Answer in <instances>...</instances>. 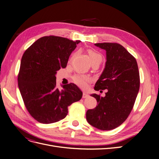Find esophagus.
Wrapping results in <instances>:
<instances>
[{
    "mask_svg": "<svg viewBox=\"0 0 159 159\" xmlns=\"http://www.w3.org/2000/svg\"><path fill=\"white\" fill-rule=\"evenodd\" d=\"M88 97H89V95L86 92H83V94H82V98H87Z\"/></svg>",
    "mask_w": 159,
    "mask_h": 159,
    "instance_id": "obj_1",
    "label": "esophagus"
}]
</instances>
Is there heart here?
I'll return each mask as SVG.
<instances>
[{
	"label": "heart",
	"instance_id": "b5f03b06",
	"mask_svg": "<svg viewBox=\"0 0 159 159\" xmlns=\"http://www.w3.org/2000/svg\"><path fill=\"white\" fill-rule=\"evenodd\" d=\"M88 54L91 63H98L100 64L101 62L102 57L101 55L93 49H88ZM89 80V78L86 76L77 75L74 77V81L77 84L82 87H86V82Z\"/></svg>",
	"mask_w": 159,
	"mask_h": 159
}]
</instances>
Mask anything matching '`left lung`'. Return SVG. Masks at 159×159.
I'll use <instances>...</instances> for the list:
<instances>
[{
	"label": "left lung",
	"mask_w": 159,
	"mask_h": 159,
	"mask_svg": "<svg viewBox=\"0 0 159 159\" xmlns=\"http://www.w3.org/2000/svg\"><path fill=\"white\" fill-rule=\"evenodd\" d=\"M106 51L104 70L94 89H107L105 97L93 93L98 102L93 109L86 112L87 121L93 127L110 130L126 120L132 110L140 88V75L135 58L120 44L95 43Z\"/></svg>",
	"instance_id": "obj_1"
}]
</instances>
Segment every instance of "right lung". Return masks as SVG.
I'll return each mask as SVG.
<instances>
[{
    "mask_svg": "<svg viewBox=\"0 0 159 159\" xmlns=\"http://www.w3.org/2000/svg\"><path fill=\"white\" fill-rule=\"evenodd\" d=\"M80 42L59 36H44L24 52L18 86L25 107L38 121L49 124L66 118L68 107L79 101L82 92L75 84L57 86L56 74L67 66L69 57Z\"/></svg>",
    "mask_w": 159,
    "mask_h": 159,
    "instance_id": "right-lung-1",
    "label": "right lung"
}]
</instances>
